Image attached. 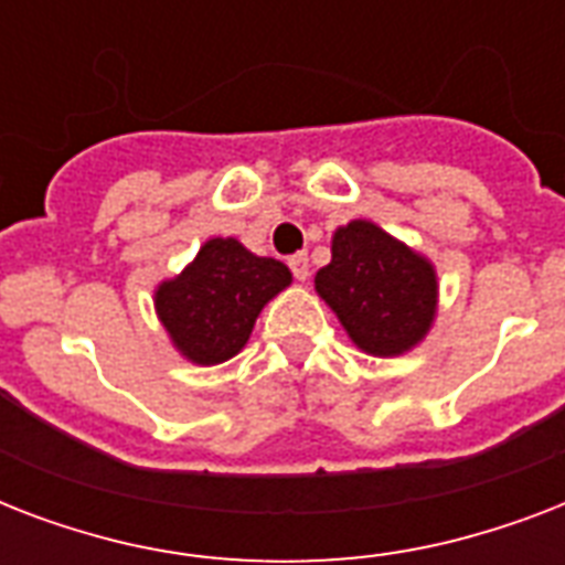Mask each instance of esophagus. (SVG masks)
<instances>
[{
  "instance_id": "34e87169",
  "label": "esophagus",
  "mask_w": 565,
  "mask_h": 565,
  "mask_svg": "<svg viewBox=\"0 0 565 565\" xmlns=\"http://www.w3.org/2000/svg\"><path fill=\"white\" fill-rule=\"evenodd\" d=\"M287 264H290L292 275H296V281H308V278H310V260H308V255H305V252L292 255Z\"/></svg>"
}]
</instances>
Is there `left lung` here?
Returning a JSON list of instances; mask_svg holds the SVG:
<instances>
[{
  "instance_id": "obj_1",
  "label": "left lung",
  "mask_w": 565,
  "mask_h": 565,
  "mask_svg": "<svg viewBox=\"0 0 565 565\" xmlns=\"http://www.w3.org/2000/svg\"><path fill=\"white\" fill-rule=\"evenodd\" d=\"M313 287L349 340L372 358L411 352L437 319L434 264L370 220L334 231L331 264L319 269Z\"/></svg>"
}]
</instances>
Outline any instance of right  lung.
Wrapping results in <instances>:
<instances>
[{
  "mask_svg": "<svg viewBox=\"0 0 565 565\" xmlns=\"http://www.w3.org/2000/svg\"><path fill=\"white\" fill-rule=\"evenodd\" d=\"M290 284L281 260L234 237H211L175 278L154 287V313L184 361L216 366L243 352L260 310Z\"/></svg>",
  "mask_w": 565,
  "mask_h": 565,
  "instance_id": "right-lung-1",
  "label": "right lung"
}]
</instances>
